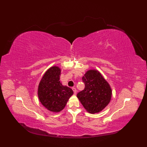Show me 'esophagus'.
<instances>
[{
	"label": "esophagus",
	"instance_id": "obj_1",
	"mask_svg": "<svg viewBox=\"0 0 147 147\" xmlns=\"http://www.w3.org/2000/svg\"><path fill=\"white\" fill-rule=\"evenodd\" d=\"M72 89H73V92H74V94H77V90H76V89L75 88H73Z\"/></svg>",
	"mask_w": 147,
	"mask_h": 147
}]
</instances>
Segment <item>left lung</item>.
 <instances>
[{"instance_id": "1", "label": "left lung", "mask_w": 147, "mask_h": 147, "mask_svg": "<svg viewBox=\"0 0 147 147\" xmlns=\"http://www.w3.org/2000/svg\"><path fill=\"white\" fill-rule=\"evenodd\" d=\"M84 89L77 95L84 109L90 113L102 111L109 104L112 95L109 84L98 71L90 69L82 78Z\"/></svg>"}]
</instances>
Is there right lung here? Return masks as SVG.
<instances>
[{"label":"right lung","mask_w":147,"mask_h":147,"mask_svg":"<svg viewBox=\"0 0 147 147\" xmlns=\"http://www.w3.org/2000/svg\"><path fill=\"white\" fill-rule=\"evenodd\" d=\"M61 69L53 66L45 73L38 87V96L42 104L48 110L59 112L64 109L73 91L59 81Z\"/></svg>","instance_id":"right-lung-1"}]
</instances>
